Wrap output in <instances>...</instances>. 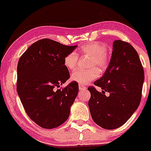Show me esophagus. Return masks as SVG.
Returning a JSON list of instances; mask_svg holds the SVG:
<instances>
[{"instance_id":"1","label":"esophagus","mask_w":151,"mask_h":151,"mask_svg":"<svg viewBox=\"0 0 151 151\" xmlns=\"http://www.w3.org/2000/svg\"><path fill=\"white\" fill-rule=\"evenodd\" d=\"M86 86H84L83 85H82V84H79V89L80 90H83V89H86Z\"/></svg>"}]
</instances>
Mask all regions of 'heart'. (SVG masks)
I'll return each mask as SVG.
<instances>
[{"instance_id": "obj_1", "label": "heart", "mask_w": 151, "mask_h": 151, "mask_svg": "<svg viewBox=\"0 0 151 151\" xmlns=\"http://www.w3.org/2000/svg\"><path fill=\"white\" fill-rule=\"evenodd\" d=\"M107 49L104 45L99 42H93L82 46L78 49V53L84 56L90 57L88 62L89 69H76L72 72L71 80L80 84H88L99 77L100 70H104L108 67L109 57L106 53ZM78 60V55L75 51L68 53L64 58V65L68 69L72 70L76 67Z\"/></svg>"}]
</instances>
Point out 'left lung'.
<instances>
[{
	"instance_id": "8db88e82",
	"label": "left lung",
	"mask_w": 151,
	"mask_h": 151,
	"mask_svg": "<svg viewBox=\"0 0 151 151\" xmlns=\"http://www.w3.org/2000/svg\"><path fill=\"white\" fill-rule=\"evenodd\" d=\"M144 80V69L135 49L127 42L115 40L108 67L94 82L102 92L94 86L88 88V107L95 122L108 130L124 124L139 106Z\"/></svg>"
}]
</instances>
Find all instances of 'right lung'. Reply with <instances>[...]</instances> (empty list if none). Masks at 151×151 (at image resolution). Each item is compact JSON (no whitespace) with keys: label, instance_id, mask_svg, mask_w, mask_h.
Here are the masks:
<instances>
[{"label":"right lung","instance_id":"right-lung-1","mask_svg":"<svg viewBox=\"0 0 151 151\" xmlns=\"http://www.w3.org/2000/svg\"><path fill=\"white\" fill-rule=\"evenodd\" d=\"M77 47L45 38L32 44L20 58L17 93L28 116L42 128L65 122L78 93V82L59 88L70 78L64 58Z\"/></svg>","mask_w":151,"mask_h":151}]
</instances>
